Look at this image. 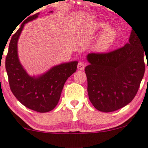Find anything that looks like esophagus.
Returning <instances> with one entry per match:
<instances>
[{
    "mask_svg": "<svg viewBox=\"0 0 148 148\" xmlns=\"http://www.w3.org/2000/svg\"><path fill=\"white\" fill-rule=\"evenodd\" d=\"M85 63H84V62H83V61H80V62H78V65H77L78 70H83L84 68H85Z\"/></svg>",
    "mask_w": 148,
    "mask_h": 148,
    "instance_id": "obj_1",
    "label": "esophagus"
}]
</instances>
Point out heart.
<instances>
[{"instance_id":"b5f03b06","label":"heart","mask_w":148,"mask_h":148,"mask_svg":"<svg viewBox=\"0 0 148 148\" xmlns=\"http://www.w3.org/2000/svg\"><path fill=\"white\" fill-rule=\"evenodd\" d=\"M109 25L105 22H100L96 25L98 31H106L101 35L96 44V48L100 52L106 51L111 47L117 39V31L113 29H108Z\"/></svg>"}]
</instances>
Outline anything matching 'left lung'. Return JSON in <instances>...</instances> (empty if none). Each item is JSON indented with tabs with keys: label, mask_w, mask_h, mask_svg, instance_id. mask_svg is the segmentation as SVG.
<instances>
[{
	"label": "left lung",
	"mask_w": 148,
	"mask_h": 148,
	"mask_svg": "<svg viewBox=\"0 0 148 148\" xmlns=\"http://www.w3.org/2000/svg\"><path fill=\"white\" fill-rule=\"evenodd\" d=\"M144 42L132 30L129 42L123 47L104 53L88 54L90 64L85 69L87 92L97 110L105 113L117 111L135 97L145 72L144 54L147 56V50L143 48Z\"/></svg>",
	"instance_id": "8db88e82"
}]
</instances>
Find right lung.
Here are the masks:
<instances>
[{"label":"right lung","mask_w":148,"mask_h":148,"mask_svg":"<svg viewBox=\"0 0 148 148\" xmlns=\"http://www.w3.org/2000/svg\"><path fill=\"white\" fill-rule=\"evenodd\" d=\"M39 15L40 13H37L29 16L13 35L5 68L9 87L15 97L26 107L39 113H46L57 106L65 81L76 72L78 61L56 65L38 77H32L27 74L18 59L17 44L24 24L37 18Z\"/></svg>","instance_id":"right-lung-1"}]
</instances>
